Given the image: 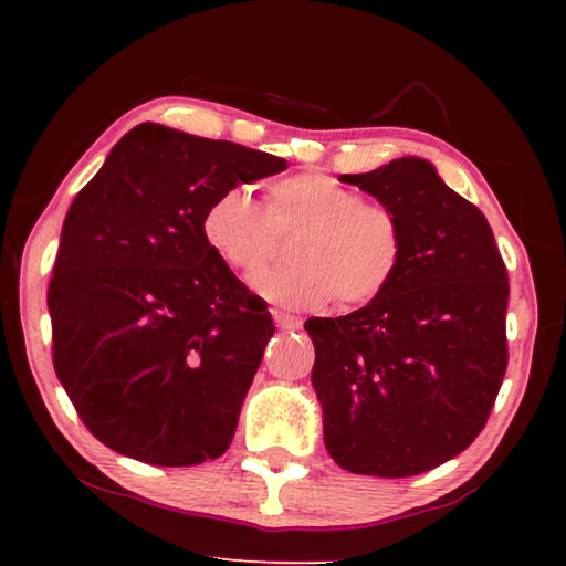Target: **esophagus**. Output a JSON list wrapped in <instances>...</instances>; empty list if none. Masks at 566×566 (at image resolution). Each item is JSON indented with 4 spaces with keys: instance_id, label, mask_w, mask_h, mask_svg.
Listing matches in <instances>:
<instances>
[{
    "instance_id": "34e87169",
    "label": "esophagus",
    "mask_w": 566,
    "mask_h": 566,
    "mask_svg": "<svg viewBox=\"0 0 566 566\" xmlns=\"http://www.w3.org/2000/svg\"><path fill=\"white\" fill-rule=\"evenodd\" d=\"M274 322H276V327L286 329V332H294L302 327V319L294 317V314H286V312H274Z\"/></svg>"
}]
</instances>
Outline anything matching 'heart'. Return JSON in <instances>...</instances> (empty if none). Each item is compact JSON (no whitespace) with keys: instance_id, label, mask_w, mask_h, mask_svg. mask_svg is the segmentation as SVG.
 <instances>
[{"instance_id":"1","label":"heart","mask_w":566,"mask_h":566,"mask_svg":"<svg viewBox=\"0 0 566 566\" xmlns=\"http://www.w3.org/2000/svg\"><path fill=\"white\" fill-rule=\"evenodd\" d=\"M292 231L301 232L291 250L295 264L263 275L273 234ZM202 237L239 280L261 273L256 294L282 306L337 300L342 310H357L377 302L399 276L407 249L397 209L317 171L272 181L266 209L244 187L219 191L202 214Z\"/></svg>"}]
</instances>
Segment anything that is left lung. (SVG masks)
Returning a JSON list of instances; mask_svg holds the SVG:
<instances>
[{"label":"left lung","instance_id":"1","mask_svg":"<svg viewBox=\"0 0 566 566\" xmlns=\"http://www.w3.org/2000/svg\"><path fill=\"white\" fill-rule=\"evenodd\" d=\"M405 224V264L385 296L304 322L324 444L342 469L415 476L482 432L506 371L510 282L492 227L427 159L342 175Z\"/></svg>","mask_w":566,"mask_h":566}]
</instances>
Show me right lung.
Returning <instances> with one entry per match:
<instances>
[{"instance_id": "1", "label": "right lung", "mask_w": 566, "mask_h": 566, "mask_svg": "<svg viewBox=\"0 0 566 566\" xmlns=\"http://www.w3.org/2000/svg\"><path fill=\"white\" fill-rule=\"evenodd\" d=\"M286 159L145 122L66 212L46 292L52 361L114 452L191 467L227 452L274 324L202 237L207 205Z\"/></svg>"}]
</instances>
